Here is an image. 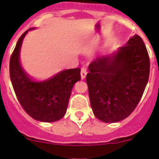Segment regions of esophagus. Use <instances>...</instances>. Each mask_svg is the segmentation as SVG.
<instances>
[{"label": "esophagus", "mask_w": 159, "mask_h": 159, "mask_svg": "<svg viewBox=\"0 0 159 159\" xmlns=\"http://www.w3.org/2000/svg\"><path fill=\"white\" fill-rule=\"evenodd\" d=\"M87 68L85 67H82L81 68V77H82V79H84L86 76H87Z\"/></svg>", "instance_id": "34e87169"}]
</instances>
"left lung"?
<instances>
[{
    "label": "left lung",
    "mask_w": 159,
    "mask_h": 159,
    "mask_svg": "<svg viewBox=\"0 0 159 159\" xmlns=\"http://www.w3.org/2000/svg\"><path fill=\"white\" fill-rule=\"evenodd\" d=\"M86 77L95 116L106 123L127 118L148 83L150 62L140 36L134 35L112 55L97 57Z\"/></svg>",
    "instance_id": "1"
}]
</instances>
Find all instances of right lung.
<instances>
[{"mask_svg": "<svg viewBox=\"0 0 159 159\" xmlns=\"http://www.w3.org/2000/svg\"><path fill=\"white\" fill-rule=\"evenodd\" d=\"M30 30L20 37L11 54V83L20 104L29 116L42 122H54L66 114L72 87L81 80V69L77 67L63 70L43 82L33 81L26 74L20 62L22 41Z\"/></svg>", "mask_w": 159, "mask_h": 159, "instance_id": "1", "label": "right lung"}]
</instances>
